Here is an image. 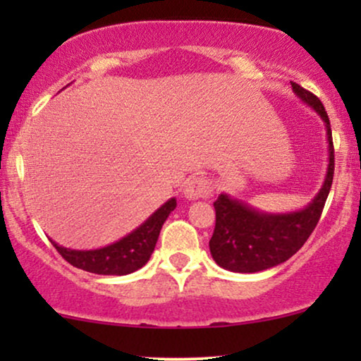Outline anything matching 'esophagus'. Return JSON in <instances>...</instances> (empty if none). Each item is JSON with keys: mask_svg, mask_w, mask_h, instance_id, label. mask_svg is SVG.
Returning a JSON list of instances; mask_svg holds the SVG:
<instances>
[{"mask_svg": "<svg viewBox=\"0 0 361 361\" xmlns=\"http://www.w3.org/2000/svg\"><path fill=\"white\" fill-rule=\"evenodd\" d=\"M210 192V183L209 180H205V178H192V180H188L185 183V188H183V195L188 200H198V198H205L209 197Z\"/></svg>", "mask_w": 361, "mask_h": 361, "instance_id": "obj_1", "label": "esophagus"}]
</instances>
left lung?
I'll return each instance as SVG.
<instances>
[{
    "instance_id": "8db88e82",
    "label": "left lung",
    "mask_w": 361,
    "mask_h": 361,
    "mask_svg": "<svg viewBox=\"0 0 361 361\" xmlns=\"http://www.w3.org/2000/svg\"><path fill=\"white\" fill-rule=\"evenodd\" d=\"M292 90L302 103L321 117L327 137L326 176L316 197L304 209L293 212H264L227 193L214 202L215 229L210 239V255L219 267L235 273H256L285 263L304 246L316 229L324 209L334 175V147L331 123L324 105L297 82Z\"/></svg>"
}]
</instances>
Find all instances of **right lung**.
Instances as JSON below:
<instances>
[{
  "label": "right lung",
  "instance_id": "1",
  "mask_svg": "<svg viewBox=\"0 0 361 361\" xmlns=\"http://www.w3.org/2000/svg\"><path fill=\"white\" fill-rule=\"evenodd\" d=\"M175 209L176 198H169L132 233L109 246L97 247V250H71V247L61 246L52 239L51 243L62 258L73 267L97 273V275H128L142 268L151 258L161 227Z\"/></svg>",
  "mask_w": 361,
  "mask_h": 361
}]
</instances>
